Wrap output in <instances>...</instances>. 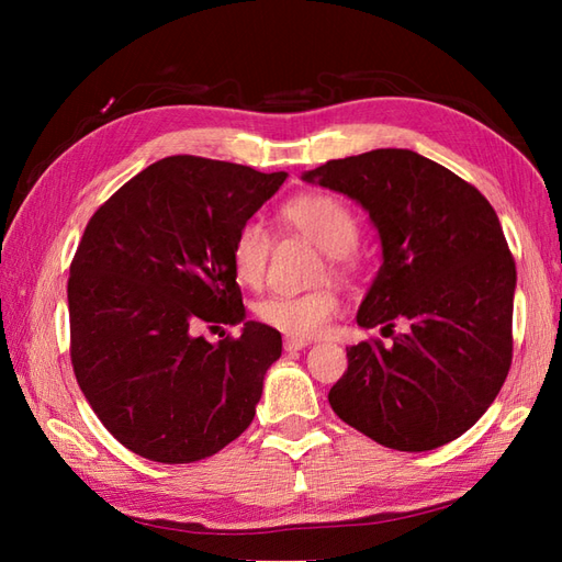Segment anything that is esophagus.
Listing matches in <instances>:
<instances>
[{"instance_id": "esophagus-1", "label": "esophagus", "mask_w": 562, "mask_h": 562, "mask_svg": "<svg viewBox=\"0 0 562 562\" xmlns=\"http://www.w3.org/2000/svg\"><path fill=\"white\" fill-rule=\"evenodd\" d=\"M306 345H308V340H304V338H284V350H288V352L304 350Z\"/></svg>"}]
</instances>
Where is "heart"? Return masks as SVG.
<instances>
[{
  "label": "heart",
  "instance_id": "1",
  "mask_svg": "<svg viewBox=\"0 0 562 562\" xmlns=\"http://www.w3.org/2000/svg\"><path fill=\"white\" fill-rule=\"evenodd\" d=\"M282 220L304 234L330 258L352 254L360 226L352 210L328 193H304L282 205ZM270 258V234L258 220H246L232 238V268L238 282L258 284ZM260 324L290 338H316L338 314L336 294L316 290L306 294H268L254 306Z\"/></svg>",
  "mask_w": 562,
  "mask_h": 562
}]
</instances>
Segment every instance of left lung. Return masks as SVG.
Returning <instances> with one entry per match:
<instances>
[{
    "label": "left lung",
    "mask_w": 562,
    "mask_h": 562,
    "mask_svg": "<svg viewBox=\"0 0 562 562\" xmlns=\"http://www.w3.org/2000/svg\"><path fill=\"white\" fill-rule=\"evenodd\" d=\"M367 210L381 268L362 328L403 333L348 348L328 403L342 423L398 451H429L479 423L512 364L517 268L479 188L411 149H372L306 171Z\"/></svg>",
    "instance_id": "left-lung-1"
}]
</instances>
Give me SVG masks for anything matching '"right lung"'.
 <instances>
[{"instance_id":"obj_1","label":"right lung","mask_w":562,"mask_h":562,"mask_svg":"<svg viewBox=\"0 0 562 562\" xmlns=\"http://www.w3.org/2000/svg\"><path fill=\"white\" fill-rule=\"evenodd\" d=\"M288 173L202 157L147 166L93 212L69 266V352L103 427L159 463H193L250 425L280 333L246 318L232 238Z\"/></svg>"}]
</instances>
